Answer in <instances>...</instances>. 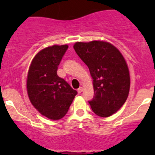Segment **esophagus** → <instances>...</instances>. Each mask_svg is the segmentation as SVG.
<instances>
[{
  "label": "esophagus",
  "instance_id": "esophagus-1",
  "mask_svg": "<svg viewBox=\"0 0 155 155\" xmlns=\"http://www.w3.org/2000/svg\"><path fill=\"white\" fill-rule=\"evenodd\" d=\"M77 91H78V92H79V93H81V92H83V87H80L77 89Z\"/></svg>",
  "mask_w": 155,
  "mask_h": 155
}]
</instances>
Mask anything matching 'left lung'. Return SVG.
Listing matches in <instances>:
<instances>
[{"label":"left lung","mask_w":155,"mask_h":155,"mask_svg":"<svg viewBox=\"0 0 155 155\" xmlns=\"http://www.w3.org/2000/svg\"><path fill=\"white\" fill-rule=\"evenodd\" d=\"M74 49L93 80L94 97L88 101L92 111L101 117L113 115L125 104L130 92L125 58L114 46L101 41L76 42Z\"/></svg>","instance_id":"obj_1"}]
</instances>
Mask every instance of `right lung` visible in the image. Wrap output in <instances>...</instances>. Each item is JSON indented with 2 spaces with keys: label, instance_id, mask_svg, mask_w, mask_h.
<instances>
[{
  "label": "right lung",
  "instance_id": "right-lung-1",
  "mask_svg": "<svg viewBox=\"0 0 155 155\" xmlns=\"http://www.w3.org/2000/svg\"><path fill=\"white\" fill-rule=\"evenodd\" d=\"M68 45L52 46L42 50L30 64L27 92L34 107L42 115L59 120L67 114L77 92L57 75Z\"/></svg>",
  "mask_w": 155,
  "mask_h": 155
}]
</instances>
